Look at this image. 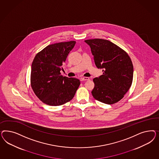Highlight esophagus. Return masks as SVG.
Returning a JSON list of instances; mask_svg holds the SVG:
<instances>
[{"mask_svg": "<svg viewBox=\"0 0 159 159\" xmlns=\"http://www.w3.org/2000/svg\"><path fill=\"white\" fill-rule=\"evenodd\" d=\"M89 78L87 77H83L80 78V80L81 81H86V80H89Z\"/></svg>", "mask_w": 159, "mask_h": 159, "instance_id": "obj_1", "label": "esophagus"}]
</instances>
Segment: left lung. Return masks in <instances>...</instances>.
I'll return each instance as SVG.
<instances>
[{"instance_id":"obj_1","label":"left lung","mask_w":159,"mask_h":159,"mask_svg":"<svg viewBox=\"0 0 159 159\" xmlns=\"http://www.w3.org/2000/svg\"><path fill=\"white\" fill-rule=\"evenodd\" d=\"M91 48L95 65L103 74L93 79V97L107 104L120 101L130 89L134 66L128 54L111 41L96 39L84 41Z\"/></svg>"}]
</instances>
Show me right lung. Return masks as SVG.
Wrapping results in <instances>:
<instances>
[{
    "label": "right lung",
    "instance_id": "obj_1",
    "mask_svg": "<svg viewBox=\"0 0 159 159\" xmlns=\"http://www.w3.org/2000/svg\"><path fill=\"white\" fill-rule=\"evenodd\" d=\"M76 41L49 45L37 53L31 65V86L43 103L61 106L70 101L80 82L74 77L63 76L61 70Z\"/></svg>",
    "mask_w": 159,
    "mask_h": 159
}]
</instances>
